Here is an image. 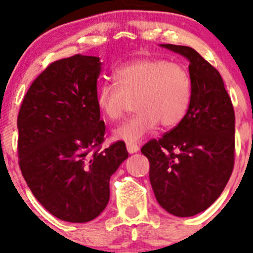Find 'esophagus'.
<instances>
[{
    "label": "esophagus",
    "instance_id": "esophagus-1",
    "mask_svg": "<svg viewBox=\"0 0 253 253\" xmlns=\"http://www.w3.org/2000/svg\"><path fill=\"white\" fill-rule=\"evenodd\" d=\"M126 147H127V150H128L129 154H133V153H137L139 150L138 144H136V143H127Z\"/></svg>",
    "mask_w": 253,
    "mask_h": 253
}]
</instances>
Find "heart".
I'll list each match as a JSON object with an SVG mask.
<instances>
[{
	"label": "heart",
	"instance_id": "1",
	"mask_svg": "<svg viewBox=\"0 0 253 253\" xmlns=\"http://www.w3.org/2000/svg\"><path fill=\"white\" fill-rule=\"evenodd\" d=\"M115 84H104L96 95V105L108 121H119L134 101L132 119L114 131L115 138L136 143L159 125L177 126L192 103L193 86L183 65L167 58L144 57L115 70Z\"/></svg>",
	"mask_w": 253,
	"mask_h": 253
}]
</instances>
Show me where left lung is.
I'll return each mask as SVG.
<instances>
[{
    "label": "left lung",
    "instance_id": "8db88e82",
    "mask_svg": "<svg viewBox=\"0 0 253 253\" xmlns=\"http://www.w3.org/2000/svg\"><path fill=\"white\" fill-rule=\"evenodd\" d=\"M190 61L193 95L182 122L141 152L158 203L176 216L206 211L225 188L235 162V112L220 73L196 50L163 44Z\"/></svg>",
    "mask_w": 253,
    "mask_h": 253
}]
</instances>
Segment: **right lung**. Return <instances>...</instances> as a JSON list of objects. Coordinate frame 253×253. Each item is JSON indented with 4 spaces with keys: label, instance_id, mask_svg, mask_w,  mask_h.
Listing matches in <instances>:
<instances>
[{
    "label": "right lung",
    "instance_id": "1",
    "mask_svg": "<svg viewBox=\"0 0 253 253\" xmlns=\"http://www.w3.org/2000/svg\"><path fill=\"white\" fill-rule=\"evenodd\" d=\"M100 71L95 56L50 63L28 89L18 114L23 177L46 211L70 223L90 221L105 209L111 175L128 157L122 141L100 150Z\"/></svg>",
    "mask_w": 253,
    "mask_h": 253
}]
</instances>
